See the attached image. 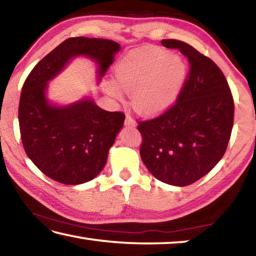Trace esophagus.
<instances>
[{"label": "esophagus", "instance_id": "1", "mask_svg": "<svg viewBox=\"0 0 256 256\" xmlns=\"http://www.w3.org/2000/svg\"><path fill=\"white\" fill-rule=\"evenodd\" d=\"M124 123H125V125H126V126H131V128H136V122L130 115H126Z\"/></svg>", "mask_w": 256, "mask_h": 256}]
</instances>
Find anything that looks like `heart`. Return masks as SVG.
Segmentation results:
<instances>
[{
    "label": "heart",
    "instance_id": "heart-1",
    "mask_svg": "<svg viewBox=\"0 0 256 256\" xmlns=\"http://www.w3.org/2000/svg\"><path fill=\"white\" fill-rule=\"evenodd\" d=\"M114 81L105 82L106 92L122 99L131 94L134 110L144 115H157L174 105L186 78L183 56L166 53L158 47L130 52L114 66Z\"/></svg>",
    "mask_w": 256,
    "mask_h": 256
}]
</instances>
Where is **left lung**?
Instances as JSON below:
<instances>
[{"label":"left lung","instance_id":"8db88e82","mask_svg":"<svg viewBox=\"0 0 256 256\" xmlns=\"http://www.w3.org/2000/svg\"><path fill=\"white\" fill-rule=\"evenodd\" d=\"M190 63L177 102L166 112L138 123L141 159L156 178L186 186L206 175L226 152L234 123L228 82L214 60L184 42L162 40Z\"/></svg>","mask_w":256,"mask_h":256}]
</instances>
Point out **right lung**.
Here are the masks:
<instances>
[{"instance_id": "1", "label": "right lung", "mask_w": 256, "mask_h": 256, "mask_svg": "<svg viewBox=\"0 0 256 256\" xmlns=\"http://www.w3.org/2000/svg\"><path fill=\"white\" fill-rule=\"evenodd\" d=\"M120 50L102 38L64 40L36 64L26 79L19 102V125L26 154L40 172L66 185L94 180L107 162L108 151L122 130L125 115L98 107L86 96L68 105L52 102L50 81L76 58L96 63L97 84Z\"/></svg>"}]
</instances>
